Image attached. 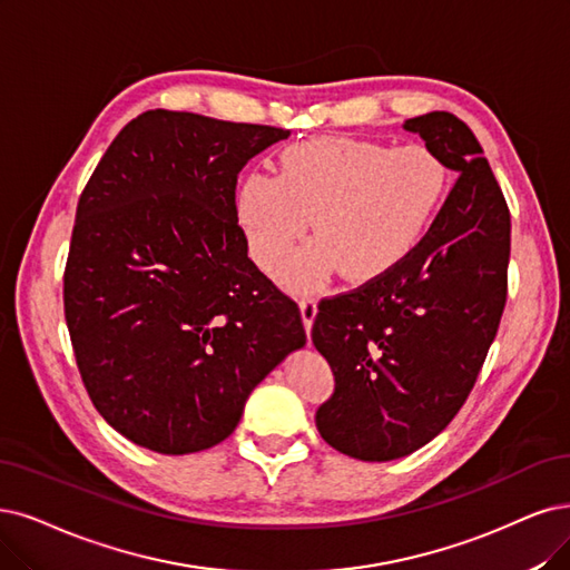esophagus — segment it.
Listing matches in <instances>:
<instances>
[{
	"label": "esophagus",
	"mask_w": 570,
	"mask_h": 570,
	"mask_svg": "<svg viewBox=\"0 0 570 570\" xmlns=\"http://www.w3.org/2000/svg\"><path fill=\"white\" fill-rule=\"evenodd\" d=\"M301 314H303V324H305V328H309L312 326V322H314V317H317V298L314 296H301Z\"/></svg>",
	"instance_id": "obj_1"
}]
</instances>
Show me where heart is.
I'll use <instances>...</instances> for the list:
<instances>
[{
  "label": "heart",
  "mask_w": 570,
  "mask_h": 570,
  "mask_svg": "<svg viewBox=\"0 0 570 570\" xmlns=\"http://www.w3.org/2000/svg\"><path fill=\"white\" fill-rule=\"evenodd\" d=\"M449 193V166L423 142L390 147L362 138H309L279 155V174L253 171L239 187V220L253 258L277 272L305 235L317 242L288 267L309 284L335 265L368 282L406 261Z\"/></svg>",
  "instance_id": "1"
}]
</instances>
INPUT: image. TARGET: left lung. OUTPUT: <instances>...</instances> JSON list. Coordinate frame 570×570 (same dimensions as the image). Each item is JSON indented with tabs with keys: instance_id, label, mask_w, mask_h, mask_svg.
<instances>
[{
	"instance_id": "left-lung-1",
	"label": "left lung",
	"mask_w": 570,
	"mask_h": 570,
	"mask_svg": "<svg viewBox=\"0 0 570 570\" xmlns=\"http://www.w3.org/2000/svg\"><path fill=\"white\" fill-rule=\"evenodd\" d=\"M458 180L406 261L324 298L312 343L333 371L314 423L345 455L385 462L425 446L476 383L508 303L510 208L470 126L406 119Z\"/></svg>"
}]
</instances>
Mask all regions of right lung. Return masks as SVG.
<instances>
[{
  "instance_id": "obj_1",
  "label": "right lung",
  "mask_w": 570,
  "mask_h": 570,
  "mask_svg": "<svg viewBox=\"0 0 570 570\" xmlns=\"http://www.w3.org/2000/svg\"><path fill=\"white\" fill-rule=\"evenodd\" d=\"M288 129L195 112L131 119L81 189L62 305L81 383L134 444H220L307 335L298 303L248 258L237 178Z\"/></svg>"
}]
</instances>
